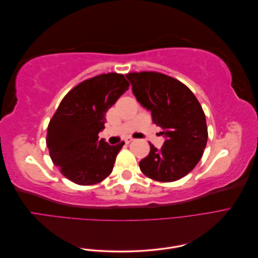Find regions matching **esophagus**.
Returning a JSON list of instances; mask_svg holds the SVG:
<instances>
[{"label": "esophagus", "instance_id": "1", "mask_svg": "<svg viewBox=\"0 0 258 258\" xmlns=\"http://www.w3.org/2000/svg\"><path fill=\"white\" fill-rule=\"evenodd\" d=\"M132 141H134V138H131V137H127L126 139H124V142L126 143H130Z\"/></svg>", "mask_w": 258, "mask_h": 258}]
</instances>
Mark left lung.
I'll list each match as a JSON object with an SVG mask.
<instances>
[{"mask_svg":"<svg viewBox=\"0 0 258 258\" xmlns=\"http://www.w3.org/2000/svg\"><path fill=\"white\" fill-rule=\"evenodd\" d=\"M135 97L161 127L165 143L151 151L139 166L155 181L173 182L196 167L208 141L206 115L197 98L183 83L157 72L129 73Z\"/></svg>","mask_w":258,"mask_h":258,"instance_id":"1","label":"left lung"}]
</instances>
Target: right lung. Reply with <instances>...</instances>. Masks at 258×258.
Instances as JSON below:
<instances>
[{
    "label": "right lung",
    "mask_w": 258,
    "mask_h": 258,
    "mask_svg": "<svg viewBox=\"0 0 258 258\" xmlns=\"http://www.w3.org/2000/svg\"><path fill=\"white\" fill-rule=\"evenodd\" d=\"M129 88L124 76L101 74L84 81L62 99L49 121L46 144L61 173L79 185H92L111 174L117 145L99 140L105 127V114Z\"/></svg>",
    "instance_id": "1"
}]
</instances>
